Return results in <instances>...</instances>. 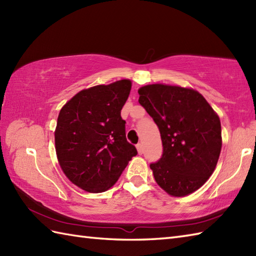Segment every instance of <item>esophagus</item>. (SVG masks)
I'll return each mask as SVG.
<instances>
[{"label": "esophagus", "mask_w": 256, "mask_h": 256, "mask_svg": "<svg viewBox=\"0 0 256 256\" xmlns=\"http://www.w3.org/2000/svg\"><path fill=\"white\" fill-rule=\"evenodd\" d=\"M136 148H138V154H140V155H142V154H143V152H144V150H143V145L140 144V143H138V144L136 145Z\"/></svg>", "instance_id": "34e87169"}]
</instances>
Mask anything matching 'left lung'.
Returning <instances> with one entry per match:
<instances>
[{
	"label": "left lung",
	"mask_w": 256,
	"mask_h": 256,
	"mask_svg": "<svg viewBox=\"0 0 256 256\" xmlns=\"http://www.w3.org/2000/svg\"><path fill=\"white\" fill-rule=\"evenodd\" d=\"M138 102L160 128L162 155L150 165L160 187L175 197L199 189L218 162L220 118L198 91L160 84L138 89Z\"/></svg>",
	"instance_id": "8db88e82"
}]
</instances>
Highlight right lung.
<instances>
[{"label":"right lung","instance_id":"right-lung-1","mask_svg":"<svg viewBox=\"0 0 256 256\" xmlns=\"http://www.w3.org/2000/svg\"><path fill=\"white\" fill-rule=\"evenodd\" d=\"M132 84L118 80L78 92L59 112L55 131L57 158L64 175L88 192L112 187L138 155L125 135L121 110Z\"/></svg>","mask_w":256,"mask_h":256}]
</instances>
